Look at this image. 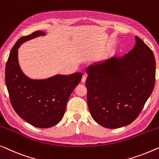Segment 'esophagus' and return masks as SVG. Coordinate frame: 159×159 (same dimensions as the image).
Listing matches in <instances>:
<instances>
[{
	"label": "esophagus",
	"instance_id": "obj_1",
	"mask_svg": "<svg viewBox=\"0 0 159 159\" xmlns=\"http://www.w3.org/2000/svg\"><path fill=\"white\" fill-rule=\"evenodd\" d=\"M86 79H87V77L85 75H83L82 76V80H81V82H82V83H83V82H84L85 81H86Z\"/></svg>",
	"mask_w": 159,
	"mask_h": 159
}]
</instances>
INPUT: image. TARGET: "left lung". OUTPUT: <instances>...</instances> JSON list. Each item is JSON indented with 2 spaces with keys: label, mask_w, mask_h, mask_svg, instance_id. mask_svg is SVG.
<instances>
[{
  "label": "left lung",
  "mask_w": 159,
  "mask_h": 159,
  "mask_svg": "<svg viewBox=\"0 0 159 159\" xmlns=\"http://www.w3.org/2000/svg\"><path fill=\"white\" fill-rule=\"evenodd\" d=\"M87 105L96 123L118 128L135 120L152 93L156 61L151 49L135 36L133 49L87 68Z\"/></svg>",
  "instance_id": "8db88e82"
}]
</instances>
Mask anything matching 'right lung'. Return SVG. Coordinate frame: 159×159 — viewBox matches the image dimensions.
Instances as JSON below:
<instances>
[{"instance_id": "add662e5", "label": "right lung", "mask_w": 159, "mask_h": 159, "mask_svg": "<svg viewBox=\"0 0 159 159\" xmlns=\"http://www.w3.org/2000/svg\"><path fill=\"white\" fill-rule=\"evenodd\" d=\"M45 35V32L37 31L16 41L7 61L5 77L16 112L27 123L41 128H51L61 120L69 98L82 77V73L77 72L32 80L22 72L18 59V48L27 41Z\"/></svg>"}]
</instances>
